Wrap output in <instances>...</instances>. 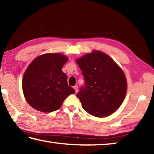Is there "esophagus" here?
Returning <instances> with one entry per match:
<instances>
[{
  "instance_id": "1",
  "label": "esophagus",
  "mask_w": 154,
  "mask_h": 154,
  "mask_svg": "<svg viewBox=\"0 0 154 154\" xmlns=\"http://www.w3.org/2000/svg\"><path fill=\"white\" fill-rule=\"evenodd\" d=\"M73 88H74L75 90V92H78V86H77V85H75V86L73 87Z\"/></svg>"
}]
</instances>
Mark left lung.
I'll use <instances>...</instances> for the list:
<instances>
[{
    "label": "left lung",
    "mask_w": 154,
    "mask_h": 154,
    "mask_svg": "<svg viewBox=\"0 0 154 154\" xmlns=\"http://www.w3.org/2000/svg\"><path fill=\"white\" fill-rule=\"evenodd\" d=\"M85 85L77 96L88 113L104 118L113 113L125 98L127 82L124 72L108 55L94 51L77 60Z\"/></svg>",
    "instance_id": "8db88e82"
}]
</instances>
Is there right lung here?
I'll return each mask as SVG.
<instances>
[{
	"label": "right lung",
	"instance_id": "right-lung-1",
	"mask_svg": "<svg viewBox=\"0 0 154 154\" xmlns=\"http://www.w3.org/2000/svg\"><path fill=\"white\" fill-rule=\"evenodd\" d=\"M68 58L61 54H45L31 62L23 76L22 90L28 103L36 110L49 113L61 107L68 96L75 94L62 71Z\"/></svg>",
	"mask_w": 154,
	"mask_h": 154
}]
</instances>
